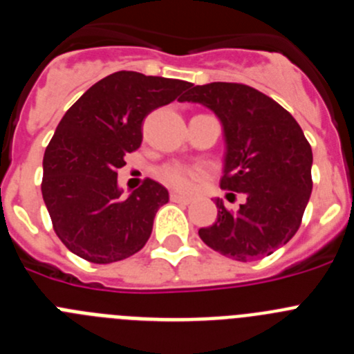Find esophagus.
Returning <instances> with one entry per match:
<instances>
[{
    "mask_svg": "<svg viewBox=\"0 0 354 354\" xmlns=\"http://www.w3.org/2000/svg\"><path fill=\"white\" fill-rule=\"evenodd\" d=\"M170 200L171 202H179V204H189V202H192V198H189V196L180 195V193H177V192L170 193Z\"/></svg>",
    "mask_w": 354,
    "mask_h": 354,
    "instance_id": "34e87169",
    "label": "esophagus"
}]
</instances>
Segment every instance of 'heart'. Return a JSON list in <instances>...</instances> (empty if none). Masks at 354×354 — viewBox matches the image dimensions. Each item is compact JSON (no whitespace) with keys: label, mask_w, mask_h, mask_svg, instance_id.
Instances as JSON below:
<instances>
[{"label":"heart","mask_w":354,"mask_h":354,"mask_svg":"<svg viewBox=\"0 0 354 354\" xmlns=\"http://www.w3.org/2000/svg\"><path fill=\"white\" fill-rule=\"evenodd\" d=\"M158 175L159 179L165 184H168V186L180 189V192H186V189L193 186L195 179H198L200 171L195 170V168L177 165V162H170V165H165V167L159 168Z\"/></svg>","instance_id":"b5f03b06"}]
</instances>
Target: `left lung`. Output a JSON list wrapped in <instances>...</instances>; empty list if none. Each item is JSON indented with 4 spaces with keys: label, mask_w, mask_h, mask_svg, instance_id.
I'll list each match as a JSON object with an SVG mask.
<instances>
[{
    "label": "left lung",
    "mask_w": 354,
    "mask_h": 354,
    "mask_svg": "<svg viewBox=\"0 0 354 354\" xmlns=\"http://www.w3.org/2000/svg\"><path fill=\"white\" fill-rule=\"evenodd\" d=\"M189 88L180 101L207 106L223 126L227 152L220 186L246 195L236 212L216 198L218 218L200 228V239L234 261L268 257L301 225L312 193L310 143L287 109L248 84Z\"/></svg>",
    "instance_id": "obj_1"
}]
</instances>
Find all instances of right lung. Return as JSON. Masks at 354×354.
<instances>
[{
	"instance_id": "1",
	"label": "right lung",
	"mask_w": 354,
	"mask_h": 354,
	"mask_svg": "<svg viewBox=\"0 0 354 354\" xmlns=\"http://www.w3.org/2000/svg\"><path fill=\"white\" fill-rule=\"evenodd\" d=\"M192 83L118 71L97 81L60 120L44 154L42 196L56 236L93 264L124 261L145 246L167 187L143 180L122 198L117 170L142 145V122Z\"/></svg>"
}]
</instances>
